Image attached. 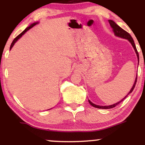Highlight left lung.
Here are the masks:
<instances>
[{
    "instance_id": "obj_1",
    "label": "left lung",
    "mask_w": 145,
    "mask_h": 145,
    "mask_svg": "<svg viewBox=\"0 0 145 145\" xmlns=\"http://www.w3.org/2000/svg\"><path fill=\"white\" fill-rule=\"evenodd\" d=\"M108 22H109L110 24L111 27H112V29H113V31H114V35H115L116 36L119 37H121V38H124V39H128L129 42L131 43V45H132V46H133V47H134V50H135V52H136V55H137V57H138V62H139V55H138V52L137 49H136V45H135V44H134V40H133V38L131 37V36L129 34V33H128L127 32V31H125V30H123V29H121L120 26H118V25L116 24V23L114 22V21L110 20H108ZM136 82H137V78H136L135 82H134V85H133L132 88H131V89L130 90V91H129V93L127 94V95H129V93H131V92H132V91H133V90H134V87H135V85H136ZM127 95H126L125 97L123 99H121V100L120 101H119V102L116 103V104H114L110 105V106H98V105L94 104L93 103L91 102V101H90V100H89V104L91 105V106H93V107H95V108H101V109H110V108H114L116 106H117L118 104H120L121 101H123L124 99H125L126 97H127Z\"/></svg>"
}]
</instances>
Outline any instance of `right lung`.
<instances>
[{
	"mask_svg": "<svg viewBox=\"0 0 145 145\" xmlns=\"http://www.w3.org/2000/svg\"><path fill=\"white\" fill-rule=\"evenodd\" d=\"M36 24H37V23H33V24H31V26H29V27H27V28H26V29H25V30H24V31H23V32H22V33H20V35H18L17 37H16V38H15V39H14V41H13V42H12V43H11V46H10V50H11V48H12V47H13V46H14V45L15 44V43H16V41H17L18 40V39H20V37H22V35H24V33L26 32V31H29V30L30 29H31V28H32V27H33V26H35V25H36Z\"/></svg>",
	"mask_w": 145,
	"mask_h": 145,
	"instance_id": "right-lung-1",
	"label": "right lung"
}]
</instances>
